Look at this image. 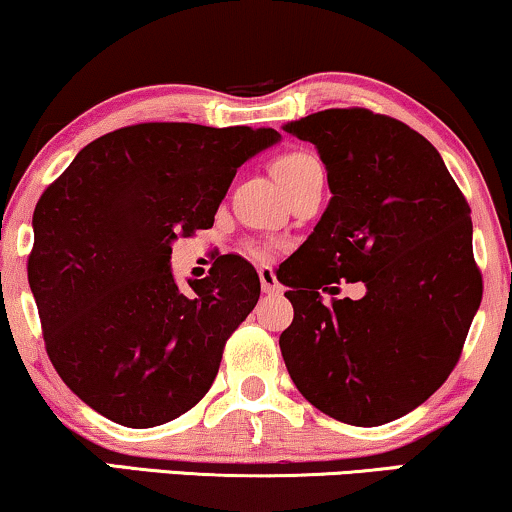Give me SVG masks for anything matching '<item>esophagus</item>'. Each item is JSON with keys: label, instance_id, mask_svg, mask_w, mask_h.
I'll use <instances>...</instances> for the list:
<instances>
[{"label": "esophagus", "instance_id": "obj_1", "mask_svg": "<svg viewBox=\"0 0 512 512\" xmlns=\"http://www.w3.org/2000/svg\"><path fill=\"white\" fill-rule=\"evenodd\" d=\"M257 274H260L262 293H267V295H281L283 293V286L278 283L274 269L267 267V264H262V267L257 269Z\"/></svg>", "mask_w": 512, "mask_h": 512}]
</instances>
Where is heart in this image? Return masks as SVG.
I'll return each mask as SVG.
<instances>
[{
    "instance_id": "b5f03b06",
    "label": "heart",
    "mask_w": 512,
    "mask_h": 512,
    "mask_svg": "<svg viewBox=\"0 0 512 512\" xmlns=\"http://www.w3.org/2000/svg\"><path fill=\"white\" fill-rule=\"evenodd\" d=\"M319 167H321L319 160L307 151H288V153H281L274 160V174L286 191L295 184V181H300L304 174L319 170ZM255 255H262V250H255Z\"/></svg>"
}]
</instances>
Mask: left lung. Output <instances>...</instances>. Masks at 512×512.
Wrapping results in <instances>:
<instances>
[{
	"label": "left lung",
	"mask_w": 512,
	"mask_h": 512,
	"mask_svg": "<svg viewBox=\"0 0 512 512\" xmlns=\"http://www.w3.org/2000/svg\"><path fill=\"white\" fill-rule=\"evenodd\" d=\"M283 129L314 144L333 193L278 278L295 309L283 361L331 418L390 423L449 378L480 307L470 208L437 148L404 122L331 108ZM340 280L367 295L323 303Z\"/></svg>",
	"instance_id": "obj_1"
}]
</instances>
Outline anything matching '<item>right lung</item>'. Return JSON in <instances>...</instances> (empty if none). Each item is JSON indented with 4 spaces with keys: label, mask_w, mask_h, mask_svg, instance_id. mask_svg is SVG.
Listing matches in <instances>:
<instances>
[{
    "label": "right lung",
    "mask_w": 512,
    "mask_h": 512,
    "mask_svg": "<svg viewBox=\"0 0 512 512\" xmlns=\"http://www.w3.org/2000/svg\"><path fill=\"white\" fill-rule=\"evenodd\" d=\"M281 141L271 127L144 122L87 144L32 215L28 281L51 364L125 428L179 418L205 397L260 276L224 255L181 290L172 243L215 224L238 167Z\"/></svg>",
    "instance_id": "obj_1"
}]
</instances>
